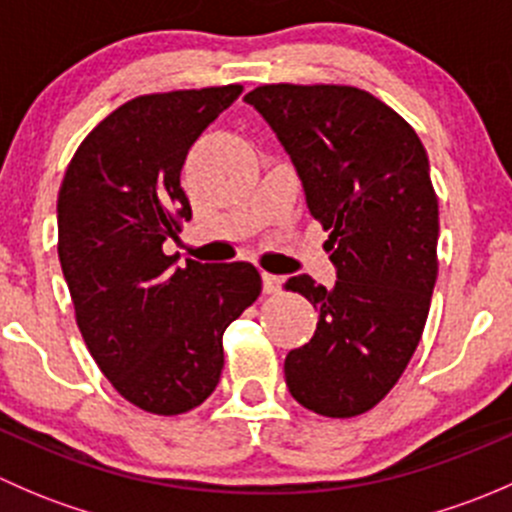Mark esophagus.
<instances>
[{
    "label": "esophagus",
    "mask_w": 512,
    "mask_h": 512,
    "mask_svg": "<svg viewBox=\"0 0 512 512\" xmlns=\"http://www.w3.org/2000/svg\"><path fill=\"white\" fill-rule=\"evenodd\" d=\"M282 285H285V277L272 275V272H262V289H265L267 294L277 292V289H280Z\"/></svg>",
    "instance_id": "34e87169"
}]
</instances>
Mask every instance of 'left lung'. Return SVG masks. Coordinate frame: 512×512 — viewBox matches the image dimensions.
I'll return each mask as SVG.
<instances>
[{"mask_svg":"<svg viewBox=\"0 0 512 512\" xmlns=\"http://www.w3.org/2000/svg\"><path fill=\"white\" fill-rule=\"evenodd\" d=\"M292 160L329 240L334 287L297 275L287 289L319 312L285 359L304 409L349 418L379 404L414 356L438 262V200L416 131L354 86H260L245 96Z\"/></svg>","mask_w":512,"mask_h":512,"instance_id":"8db88e82","label":"left lung"}]
</instances>
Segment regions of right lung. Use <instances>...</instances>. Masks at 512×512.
<instances>
[{
    "instance_id": "right-lung-1",
    "label": "right lung",
    "mask_w": 512,
    "mask_h": 512,
    "mask_svg": "<svg viewBox=\"0 0 512 512\" xmlns=\"http://www.w3.org/2000/svg\"><path fill=\"white\" fill-rule=\"evenodd\" d=\"M242 86L138 96L103 118L66 168L56 203L59 262L86 347L143 411L203 404L223 371V332L262 289L250 262L165 255L193 218L180 170Z\"/></svg>"
}]
</instances>
